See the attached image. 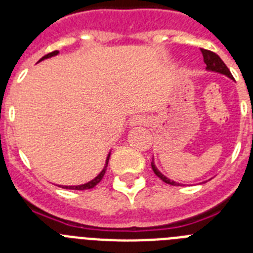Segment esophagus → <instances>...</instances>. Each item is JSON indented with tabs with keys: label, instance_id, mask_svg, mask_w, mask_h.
Segmentation results:
<instances>
[{
	"label": "esophagus",
	"instance_id": "obj_1",
	"mask_svg": "<svg viewBox=\"0 0 253 253\" xmlns=\"http://www.w3.org/2000/svg\"><path fill=\"white\" fill-rule=\"evenodd\" d=\"M147 120L143 118V116H135V118H133V120H131V124L133 125H142V124H146Z\"/></svg>",
	"mask_w": 253,
	"mask_h": 253
}]
</instances>
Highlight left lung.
Returning <instances> with one entry per match:
<instances>
[{
	"label": "left lung",
	"mask_w": 253,
	"mask_h": 253,
	"mask_svg": "<svg viewBox=\"0 0 253 253\" xmlns=\"http://www.w3.org/2000/svg\"><path fill=\"white\" fill-rule=\"evenodd\" d=\"M202 53H203V57H204L205 64H207V69H209V71H214V72L222 73V75H225L227 77H229V78H233L231 71L228 69V67L225 66L224 62L220 59V57H219L216 53H214V51H211V50H208V49H202ZM151 165H152V169H153L154 173H156V175H157L158 177L163 181V182H166V184H169V185H173V186H178V185H180V184H176L175 181H171L169 178H167L166 176H163L162 173L158 171L157 167L154 166L153 161L151 162Z\"/></svg>",
	"instance_id": "left-lung-1"
}]
</instances>
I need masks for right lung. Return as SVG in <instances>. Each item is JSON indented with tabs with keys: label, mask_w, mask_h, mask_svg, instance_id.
<instances>
[{
	"label": "right lung",
	"mask_w": 253,
	"mask_h": 253,
	"mask_svg": "<svg viewBox=\"0 0 253 253\" xmlns=\"http://www.w3.org/2000/svg\"><path fill=\"white\" fill-rule=\"evenodd\" d=\"M58 54V50H54V51H51V53H48L46 55H44L43 58L40 60H43L45 59V58H49V57H53V55H57ZM109 158H110V154L107 156L106 158V165H105L104 169H102L101 172H100V175L97 176V177H95L93 180H91L90 182H87V184H84V185H78V186H62L63 189H69V190H88V189H92V187H95L96 185L99 184L100 181L102 180V177H104L105 175V171H106V167H107V162H109Z\"/></svg>",
	"instance_id": "1"
}]
</instances>
